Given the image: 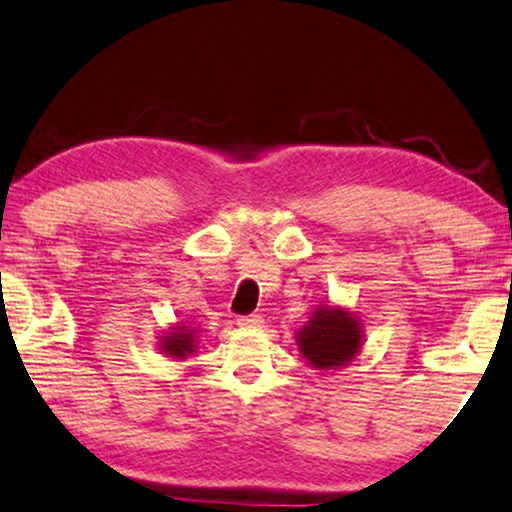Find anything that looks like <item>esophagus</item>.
<instances>
[{"label": "esophagus", "instance_id": "34e87169", "mask_svg": "<svg viewBox=\"0 0 512 512\" xmlns=\"http://www.w3.org/2000/svg\"><path fill=\"white\" fill-rule=\"evenodd\" d=\"M263 318L258 314H249V316H240L238 318V325H242V328H256V325H261Z\"/></svg>", "mask_w": 512, "mask_h": 512}]
</instances>
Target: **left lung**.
Masks as SVG:
<instances>
[{"label": "left lung", "mask_w": 512, "mask_h": 512, "mask_svg": "<svg viewBox=\"0 0 512 512\" xmlns=\"http://www.w3.org/2000/svg\"><path fill=\"white\" fill-rule=\"evenodd\" d=\"M298 348L311 367L337 369L351 362L362 346V325L342 307H318L298 330Z\"/></svg>", "instance_id": "left-lung-1"}]
</instances>
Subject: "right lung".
Returning <instances> with one entry per match:
<instances>
[{"label": "right lung", "instance_id": "right-lung-1", "mask_svg": "<svg viewBox=\"0 0 512 512\" xmlns=\"http://www.w3.org/2000/svg\"><path fill=\"white\" fill-rule=\"evenodd\" d=\"M196 328H189V325H175L168 332H164L161 337V351H164L168 358L173 360H184L187 355H191L196 351Z\"/></svg>", "mask_w": 512, "mask_h": 512}]
</instances>
